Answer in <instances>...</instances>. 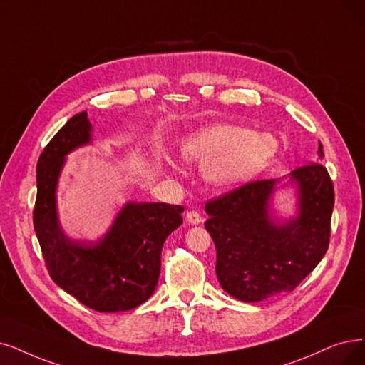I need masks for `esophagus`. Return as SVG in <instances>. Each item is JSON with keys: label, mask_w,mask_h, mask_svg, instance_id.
Returning <instances> with one entry per match:
<instances>
[{"label": "esophagus", "mask_w": 365, "mask_h": 365, "mask_svg": "<svg viewBox=\"0 0 365 365\" xmlns=\"http://www.w3.org/2000/svg\"><path fill=\"white\" fill-rule=\"evenodd\" d=\"M185 220L190 225H200L203 222V218L197 211H188L185 215Z\"/></svg>", "instance_id": "esophagus-1"}]
</instances>
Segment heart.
<instances>
[{
  "instance_id": "1",
  "label": "heart",
  "mask_w": 365,
  "mask_h": 365,
  "mask_svg": "<svg viewBox=\"0 0 365 365\" xmlns=\"http://www.w3.org/2000/svg\"><path fill=\"white\" fill-rule=\"evenodd\" d=\"M277 142L269 133L250 132L235 124L202 127L180 142L184 162L203 165V177L215 187H230L253 178L272 158Z\"/></svg>"
}]
</instances>
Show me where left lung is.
Here are the masks:
<instances>
[{
  "label": "left lung",
  "instance_id": "left-lung-1",
  "mask_svg": "<svg viewBox=\"0 0 365 365\" xmlns=\"http://www.w3.org/2000/svg\"><path fill=\"white\" fill-rule=\"evenodd\" d=\"M317 154L322 160L320 143ZM279 181L249 182L205 205L217 279L244 302L294 290L328 250L334 185L327 168L310 163L289 173L297 195V215L289 220H279L271 211Z\"/></svg>",
  "mask_w": 365,
  "mask_h": 365
}]
</instances>
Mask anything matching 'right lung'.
Instances as JSON below:
<instances>
[{"label":"right lung","mask_w":365,"mask_h":365,"mask_svg":"<svg viewBox=\"0 0 365 365\" xmlns=\"http://www.w3.org/2000/svg\"><path fill=\"white\" fill-rule=\"evenodd\" d=\"M93 142L85 110L60 128L37 163L34 230L51 279L86 307L101 313L132 310L155 290L166 238L182 225L180 205L127 202L96 242L67 237L58 218L56 187L66 155Z\"/></svg>","instance_id":"add662e5"}]
</instances>
